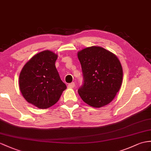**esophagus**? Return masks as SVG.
Returning a JSON list of instances; mask_svg holds the SVG:
<instances>
[{
  "label": "esophagus",
  "instance_id": "obj_1",
  "mask_svg": "<svg viewBox=\"0 0 151 151\" xmlns=\"http://www.w3.org/2000/svg\"><path fill=\"white\" fill-rule=\"evenodd\" d=\"M73 87H75V83H72L70 84H69L68 85V88H73Z\"/></svg>",
  "mask_w": 151,
  "mask_h": 151
}]
</instances>
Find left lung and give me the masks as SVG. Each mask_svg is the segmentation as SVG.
Masks as SVG:
<instances>
[{
    "label": "left lung",
    "mask_w": 151,
    "mask_h": 151,
    "mask_svg": "<svg viewBox=\"0 0 151 151\" xmlns=\"http://www.w3.org/2000/svg\"><path fill=\"white\" fill-rule=\"evenodd\" d=\"M84 83L78 90L82 100L90 106L109 104L120 90L123 70L115 54L99 46L84 48L78 52Z\"/></svg>",
    "instance_id": "left-lung-1"
}]
</instances>
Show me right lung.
Here are the masks:
<instances>
[{"label": "right lung", "instance_id": "1", "mask_svg": "<svg viewBox=\"0 0 151 151\" xmlns=\"http://www.w3.org/2000/svg\"><path fill=\"white\" fill-rule=\"evenodd\" d=\"M57 58L52 51H42L25 63L20 73L22 95L38 108L47 109L56 104L67 88L55 65Z\"/></svg>", "mask_w": 151, "mask_h": 151}]
</instances>
